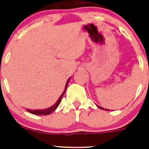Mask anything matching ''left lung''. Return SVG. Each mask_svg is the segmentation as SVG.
<instances>
[{"instance_id":"obj_1","label":"left lung","mask_w":149,"mask_h":149,"mask_svg":"<svg viewBox=\"0 0 149 149\" xmlns=\"http://www.w3.org/2000/svg\"><path fill=\"white\" fill-rule=\"evenodd\" d=\"M97 106H98V107H99V108H100V109H101V110H104V108H103V107H101L98 106V105H97ZM104 110H107V109H104Z\"/></svg>"}]
</instances>
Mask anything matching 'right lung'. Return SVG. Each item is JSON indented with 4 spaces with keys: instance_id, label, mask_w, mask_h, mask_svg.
Segmentation results:
<instances>
[{
    "instance_id": "add662e5",
    "label": "right lung",
    "mask_w": 149,
    "mask_h": 149,
    "mask_svg": "<svg viewBox=\"0 0 149 149\" xmlns=\"http://www.w3.org/2000/svg\"><path fill=\"white\" fill-rule=\"evenodd\" d=\"M69 80H70V77L68 79V81H67L66 84H65V89H64V91H63V93H62V95H60V97L59 98V99L57 100V101H56L54 104L52 105V106L50 107H48V108H47V109H42V110H30V109H27V111H28L29 113H30L34 114V115H36V116L49 115V114H51V113H53L54 111H55V110H56V109L58 107L59 104H60V102H61V99H62V98H63V95H64V93H65V90H66L67 86H68V82H69Z\"/></svg>"
}]
</instances>
